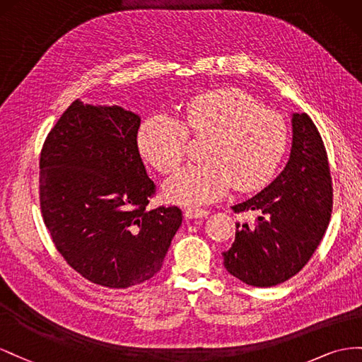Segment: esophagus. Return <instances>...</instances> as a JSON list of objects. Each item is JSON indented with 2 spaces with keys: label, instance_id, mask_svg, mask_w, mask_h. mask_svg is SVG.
<instances>
[{
  "label": "esophagus",
  "instance_id": "34e87169",
  "mask_svg": "<svg viewBox=\"0 0 362 362\" xmlns=\"http://www.w3.org/2000/svg\"><path fill=\"white\" fill-rule=\"evenodd\" d=\"M209 212L206 209H200V208H188L185 211V216L187 218H203V216L208 215Z\"/></svg>",
  "mask_w": 362,
  "mask_h": 362
}]
</instances>
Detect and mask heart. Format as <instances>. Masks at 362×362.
Instances as JSON below:
<instances>
[{"instance_id": "1", "label": "heart", "mask_w": 362, "mask_h": 362, "mask_svg": "<svg viewBox=\"0 0 362 362\" xmlns=\"http://www.w3.org/2000/svg\"><path fill=\"white\" fill-rule=\"evenodd\" d=\"M189 135L208 139L206 163L183 168L165 187L170 200L185 206L212 203L232 187L241 192L262 188L290 142L281 113L262 107L240 89H220L191 98L183 107V121L165 113L144 121L138 147L159 173L171 174L187 158Z\"/></svg>"}]
</instances>
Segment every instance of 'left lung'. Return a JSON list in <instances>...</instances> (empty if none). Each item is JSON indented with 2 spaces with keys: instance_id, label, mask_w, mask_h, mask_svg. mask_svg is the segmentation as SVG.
Returning a JSON list of instances; mask_svg holds the SVG:
<instances>
[{
  "instance_id": "8db88e82",
  "label": "left lung",
  "mask_w": 362,
  "mask_h": 362,
  "mask_svg": "<svg viewBox=\"0 0 362 362\" xmlns=\"http://www.w3.org/2000/svg\"><path fill=\"white\" fill-rule=\"evenodd\" d=\"M332 177L322 136L306 113L293 115L290 160L255 197L232 206L256 212L253 224H238L223 253L224 267L252 286H274L296 276L322 243L332 214Z\"/></svg>"
}]
</instances>
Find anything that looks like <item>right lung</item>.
Returning <instances> with one entry per match:
<instances>
[{"instance_id":"add662e5","label":"right lung","mask_w":362,"mask_h":362,"mask_svg":"<svg viewBox=\"0 0 362 362\" xmlns=\"http://www.w3.org/2000/svg\"><path fill=\"white\" fill-rule=\"evenodd\" d=\"M141 118L76 100L40 150V212L57 252L92 284L129 288L160 268L182 224L177 206L148 208L156 185L138 150Z\"/></svg>"}]
</instances>
